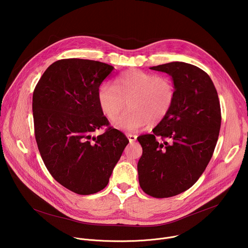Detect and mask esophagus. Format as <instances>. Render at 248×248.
I'll return each instance as SVG.
<instances>
[{
    "label": "esophagus",
    "mask_w": 248,
    "mask_h": 248,
    "mask_svg": "<svg viewBox=\"0 0 248 248\" xmlns=\"http://www.w3.org/2000/svg\"><path fill=\"white\" fill-rule=\"evenodd\" d=\"M126 136H127V138H128L130 143H131V142H134V141H135L136 138H137V136H136L135 134H131V133H127Z\"/></svg>",
    "instance_id": "esophagus-1"
}]
</instances>
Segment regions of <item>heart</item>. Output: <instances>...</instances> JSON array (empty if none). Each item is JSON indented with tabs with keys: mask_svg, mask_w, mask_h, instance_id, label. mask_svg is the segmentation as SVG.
Listing matches in <instances>:
<instances>
[{
	"mask_svg": "<svg viewBox=\"0 0 248 248\" xmlns=\"http://www.w3.org/2000/svg\"><path fill=\"white\" fill-rule=\"evenodd\" d=\"M98 101L109 120H115L127 102L129 110L115 122V126L137 131L167 118L174 101V87L168 78L129 69L116 78L114 85L102 84L98 89Z\"/></svg>",
	"mask_w": 248,
	"mask_h": 248,
	"instance_id": "heart-1",
	"label": "heart"
}]
</instances>
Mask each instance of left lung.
Returning <instances> with one entry per match:
<instances>
[{"label": "left lung", "instance_id": "left-lung-1", "mask_svg": "<svg viewBox=\"0 0 248 248\" xmlns=\"http://www.w3.org/2000/svg\"><path fill=\"white\" fill-rule=\"evenodd\" d=\"M150 68L171 77L174 101L153 134L137 137L142 146L138 180L146 194L167 198L190 188L205 170L218 141L221 107L213 81L201 68L184 62Z\"/></svg>", "mask_w": 248, "mask_h": 248}]
</instances>
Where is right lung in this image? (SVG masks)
Masks as SVG:
<instances>
[{
	"label": "right lung",
	"instance_id": "right-lung-1",
	"mask_svg": "<svg viewBox=\"0 0 248 248\" xmlns=\"http://www.w3.org/2000/svg\"><path fill=\"white\" fill-rule=\"evenodd\" d=\"M114 66L91 60L63 59L52 63L33 92L34 132L42 160L53 178L80 195L107 186L128 143L109 126L98 89ZM104 134L93 136L102 126Z\"/></svg>",
	"mask_w": 248,
	"mask_h": 248
}]
</instances>
